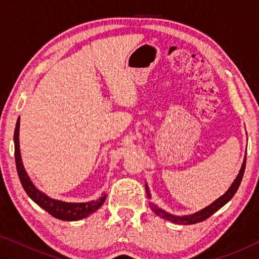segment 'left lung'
I'll return each mask as SVG.
<instances>
[{
  "mask_svg": "<svg viewBox=\"0 0 259 259\" xmlns=\"http://www.w3.org/2000/svg\"><path fill=\"white\" fill-rule=\"evenodd\" d=\"M245 159H247V157H244L243 163L241 165V169L238 174V176H236V178L234 179V182L232 183V185L229 190L225 192V194H223L221 198H218L216 201H213L211 204L208 205V207H205L202 210H200V211L192 214H187V216H175V214H171L164 211V210H162L154 203H150L151 209L157 214V216H160L161 218L166 219V221H170L175 223V224H179V225H191V224H196V223L205 221V219L209 218L211 214L216 212L217 210H219L222 207H224V205L234 196V194L240 186L241 181H242L244 169H245ZM145 188L147 193V198L151 199V193L148 191V186L146 184H145Z\"/></svg>",
  "mask_w": 259,
  "mask_h": 259,
  "instance_id": "1",
  "label": "left lung"
}]
</instances>
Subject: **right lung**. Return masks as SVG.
Masks as SVG:
<instances>
[{"mask_svg": "<svg viewBox=\"0 0 259 259\" xmlns=\"http://www.w3.org/2000/svg\"><path fill=\"white\" fill-rule=\"evenodd\" d=\"M19 125H20V117H18L16 123L14 142H15V160L17 172L20 179L21 185H23L25 192L32 199L35 203L40 205L46 211L49 212L51 216H54L61 221H78V219L85 218L94 213L96 210L102 207L104 201L106 200V194H104L102 198L98 200L90 201V202H81V203H72V202H64V201L51 199L49 196L42 193L40 190L35 187L34 184L30 181L29 176L26 172L24 168L23 161L20 156V148H19Z\"/></svg>", "mask_w": 259, "mask_h": 259, "instance_id": "obj_1", "label": "right lung"}]
</instances>
